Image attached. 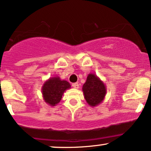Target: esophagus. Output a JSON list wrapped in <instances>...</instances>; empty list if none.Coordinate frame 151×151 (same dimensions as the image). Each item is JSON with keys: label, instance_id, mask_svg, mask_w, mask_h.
Listing matches in <instances>:
<instances>
[{"label": "esophagus", "instance_id": "34e87169", "mask_svg": "<svg viewBox=\"0 0 151 151\" xmlns=\"http://www.w3.org/2000/svg\"><path fill=\"white\" fill-rule=\"evenodd\" d=\"M72 86H73V88H76V89H78V88H79V83H73V84H72Z\"/></svg>", "mask_w": 151, "mask_h": 151}]
</instances>
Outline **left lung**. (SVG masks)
<instances>
[{"instance_id":"obj_1","label":"left lung","mask_w":151,"mask_h":151,"mask_svg":"<svg viewBox=\"0 0 151 151\" xmlns=\"http://www.w3.org/2000/svg\"><path fill=\"white\" fill-rule=\"evenodd\" d=\"M82 91L86 103L90 106H97L104 101L106 95V86L99 77L93 73L88 74Z\"/></svg>"}]
</instances>
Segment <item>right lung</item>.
<instances>
[{
	"mask_svg": "<svg viewBox=\"0 0 151 151\" xmlns=\"http://www.w3.org/2000/svg\"><path fill=\"white\" fill-rule=\"evenodd\" d=\"M71 88L70 83L66 80H62L58 76L49 78L43 83L41 92L44 101L53 107L60 103L63 93Z\"/></svg>",
	"mask_w": 151,
	"mask_h": 151,
	"instance_id": "add662e5",
	"label": "right lung"
}]
</instances>
